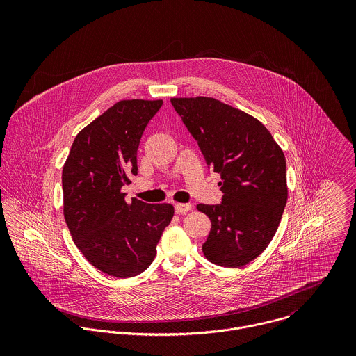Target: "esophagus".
<instances>
[{"instance_id": "1", "label": "esophagus", "mask_w": 356, "mask_h": 356, "mask_svg": "<svg viewBox=\"0 0 356 356\" xmlns=\"http://www.w3.org/2000/svg\"><path fill=\"white\" fill-rule=\"evenodd\" d=\"M192 209H193L192 204H175V212L179 213V215H184V213H186V212H189V211H192Z\"/></svg>"}]
</instances>
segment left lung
I'll return each mask as SVG.
<instances>
[{
    "label": "left lung",
    "mask_w": 356,
    "mask_h": 356,
    "mask_svg": "<svg viewBox=\"0 0 356 356\" xmlns=\"http://www.w3.org/2000/svg\"><path fill=\"white\" fill-rule=\"evenodd\" d=\"M171 104L222 178V203L197 204L211 220L204 256L222 267L245 266L280 226L288 200L285 154L264 124L241 109L204 96Z\"/></svg>",
    "instance_id": "8db88e82"
}]
</instances>
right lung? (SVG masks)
<instances>
[{
	"label": "right lung",
	"instance_id": "1",
	"mask_svg": "<svg viewBox=\"0 0 356 356\" xmlns=\"http://www.w3.org/2000/svg\"><path fill=\"white\" fill-rule=\"evenodd\" d=\"M163 100H120L82 129L63 167V212L78 250L102 273L145 271L174 216L171 204L126 203L122 186L137 175L143 133Z\"/></svg>",
	"mask_w": 356,
	"mask_h": 356
}]
</instances>
